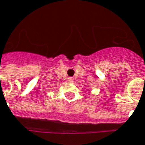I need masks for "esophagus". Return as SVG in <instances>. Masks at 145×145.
Listing matches in <instances>:
<instances>
[{
    "label": "esophagus",
    "mask_w": 145,
    "mask_h": 145,
    "mask_svg": "<svg viewBox=\"0 0 145 145\" xmlns=\"http://www.w3.org/2000/svg\"><path fill=\"white\" fill-rule=\"evenodd\" d=\"M67 81H68L69 82H74V78H67Z\"/></svg>",
    "instance_id": "34e87169"
}]
</instances>
